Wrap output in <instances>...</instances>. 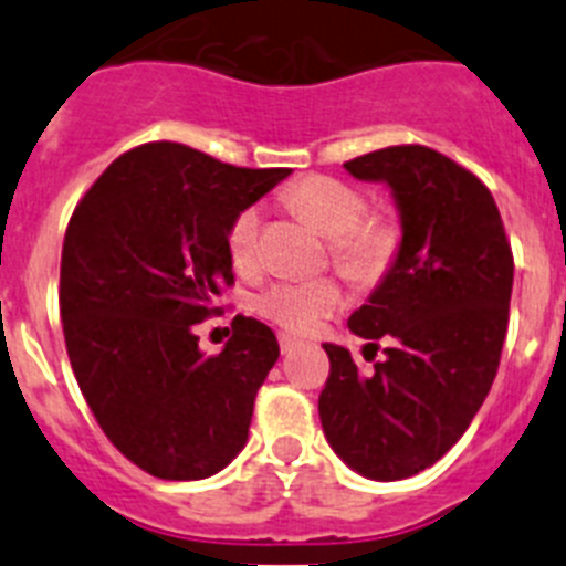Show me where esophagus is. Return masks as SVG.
<instances>
[{"instance_id": "esophagus-1", "label": "esophagus", "mask_w": 566, "mask_h": 566, "mask_svg": "<svg viewBox=\"0 0 566 566\" xmlns=\"http://www.w3.org/2000/svg\"><path fill=\"white\" fill-rule=\"evenodd\" d=\"M277 339H280V352H283V354L294 352V348H297V345H300V339H294L292 334H280Z\"/></svg>"}]
</instances>
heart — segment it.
Returning <instances> with one entry per match:
<instances>
[{
    "label": "heart",
    "instance_id": "1",
    "mask_svg": "<svg viewBox=\"0 0 566 566\" xmlns=\"http://www.w3.org/2000/svg\"><path fill=\"white\" fill-rule=\"evenodd\" d=\"M289 201L319 232L332 238L334 266L357 286H374L394 266L402 227L394 214L368 212V198L352 184L332 175H306L289 189ZM260 207H243L227 229V252L234 269L254 272L260 266ZM339 280H277L260 289L252 308L292 334H308L343 308Z\"/></svg>",
    "mask_w": 566,
    "mask_h": 566
}]
</instances>
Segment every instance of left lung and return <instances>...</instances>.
Instances as JSON below:
<instances>
[{"instance_id": "8db88e82", "label": "left lung", "mask_w": 566, "mask_h": 566, "mask_svg": "<svg viewBox=\"0 0 566 566\" xmlns=\"http://www.w3.org/2000/svg\"><path fill=\"white\" fill-rule=\"evenodd\" d=\"M385 181L402 214L391 272L348 328L385 359L363 374L339 345L319 391V422L348 468L394 482L431 468L462 439L502 359L513 249L490 189L448 155L399 144L345 161Z\"/></svg>"}]
</instances>
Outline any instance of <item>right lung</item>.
Instances as JSON below:
<instances>
[{"label":"right lung","mask_w":566,"mask_h":566,"mask_svg":"<svg viewBox=\"0 0 566 566\" xmlns=\"http://www.w3.org/2000/svg\"><path fill=\"white\" fill-rule=\"evenodd\" d=\"M286 175L153 142L118 155L73 209L59 280L67 357L104 437L149 476L207 479L247 444L277 337L238 314L223 352L203 357L192 328L234 286L229 221Z\"/></svg>","instance_id":"1"}]
</instances>
